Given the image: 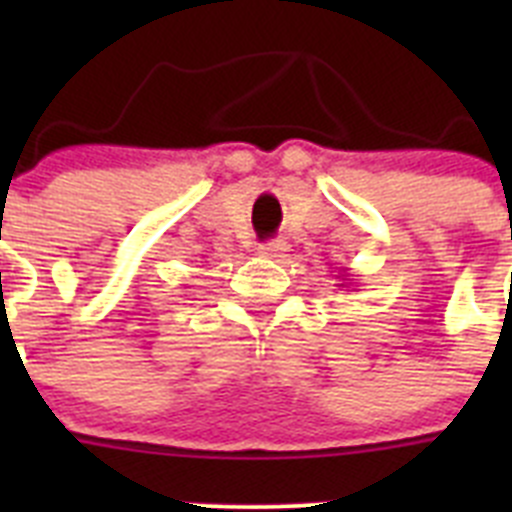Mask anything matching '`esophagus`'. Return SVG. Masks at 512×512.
Here are the masks:
<instances>
[{
  "mask_svg": "<svg viewBox=\"0 0 512 512\" xmlns=\"http://www.w3.org/2000/svg\"><path fill=\"white\" fill-rule=\"evenodd\" d=\"M284 248H287V243H284V241H269V243H264V246L259 248V253H261V256H266V259H277Z\"/></svg>",
  "mask_w": 512,
  "mask_h": 512,
  "instance_id": "esophagus-1",
  "label": "esophagus"
}]
</instances>
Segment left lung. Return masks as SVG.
<instances>
[{"label": "left lung", "mask_w": 512, "mask_h": 512, "mask_svg": "<svg viewBox=\"0 0 512 512\" xmlns=\"http://www.w3.org/2000/svg\"><path fill=\"white\" fill-rule=\"evenodd\" d=\"M346 284H351V282H343V284H338V287H346Z\"/></svg>", "instance_id": "8db88e82"}]
</instances>
